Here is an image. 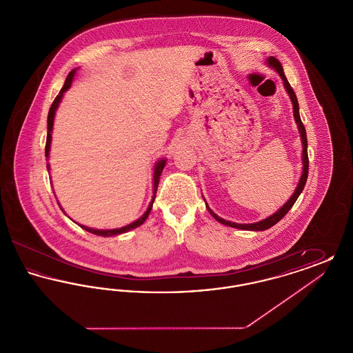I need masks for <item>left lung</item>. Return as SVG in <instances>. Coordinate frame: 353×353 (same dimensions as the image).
<instances>
[{"label":"left lung","instance_id":"left-lung-1","mask_svg":"<svg viewBox=\"0 0 353 353\" xmlns=\"http://www.w3.org/2000/svg\"><path fill=\"white\" fill-rule=\"evenodd\" d=\"M268 65H269L270 68H275L276 71H278V74L281 75V78L283 79V84H285V91H287V94H288V97H290V99L292 101V108H294V118H295V121H296V124H298V130H299V132H301V139H302V144H303V170H302V176H301V180H299V183H298V186H296V189H295V192H294V194L290 197V200L285 202V205L276 212V213H274L272 216H270L268 219H262V221H259V222H255V223H235V222H230V221H226V219H221L219 217L209 206H208V203H206V208H208V210H209V213L214 217V219H217L219 222L221 223H223V225H226V226H230V228H235V229H241V230H254V232H262V230H266V229H270L271 226H274L276 222H279L281 219L285 217V214L288 213V210L292 208V205L295 203V201L298 200V197H299V194L302 193L303 189H304V185H305V181H307V177H308V153H307V134H305V128H304V125H303L302 120H301V115H299V103H298V99H296V95H295V92H294V90H292V87L288 83V81H287V78H285V72H283V68H282V65H281V62L275 58V57H269L268 58Z\"/></svg>","mask_w":353,"mask_h":353}]
</instances>
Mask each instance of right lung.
<instances>
[{"instance_id":"obj_1","label":"right lung","mask_w":353,"mask_h":353,"mask_svg":"<svg viewBox=\"0 0 353 353\" xmlns=\"http://www.w3.org/2000/svg\"><path fill=\"white\" fill-rule=\"evenodd\" d=\"M75 71H77V68H74V70H71V71H70V74H68V78H66V81H65L63 87L61 88L59 94L57 95V98H55L54 101H52L50 110H49V115H48V137H46V147H45V154H46V157H49V153H50L51 132H52V125H54L55 111H57V108H58L59 103H61L62 98H63V94H65V92L68 91V88L71 87L72 79H74V75H75ZM165 163H167V160H165V159H163V160L157 161V163H156V165H154V172H153V197H152V201L151 203H150V206H148V209H147V212H145L140 219H136V221H134L132 223H130V225H127V226H123V228H119V229H111V230L91 229V228L83 226V225H79V226H81L82 229H84V230H87V232H90V233H92V234L101 235V236H111V235L127 233V232H130V230H132V229L139 228L140 225H143V223H144V221L147 219V217H148V216H150V213H151L152 205H153V201H154L156 192H157V186H159V181H160V176H161L163 169L165 167ZM48 169H49V164H48Z\"/></svg>"}]
</instances>
